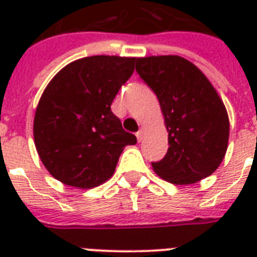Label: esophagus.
Listing matches in <instances>:
<instances>
[{
	"label": "esophagus",
	"mask_w": 257,
	"mask_h": 257,
	"mask_svg": "<svg viewBox=\"0 0 257 257\" xmlns=\"http://www.w3.org/2000/svg\"><path fill=\"white\" fill-rule=\"evenodd\" d=\"M136 137H137V140H139V141L143 140V137H144V129H140V131L136 133Z\"/></svg>",
	"instance_id": "esophagus-1"
}]
</instances>
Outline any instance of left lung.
Instances as JSON below:
<instances>
[{"label": "left lung", "mask_w": 257, "mask_h": 257, "mask_svg": "<svg viewBox=\"0 0 257 257\" xmlns=\"http://www.w3.org/2000/svg\"><path fill=\"white\" fill-rule=\"evenodd\" d=\"M137 73L156 93L168 131V152L152 163L161 179L188 185L211 176L228 148L229 120L205 74L180 56L137 58Z\"/></svg>", "instance_id": "left-lung-1"}]
</instances>
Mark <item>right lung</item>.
Returning a JSON list of instances; mask_svg holds the SVG:
<instances>
[{"instance_id": "right-lung-1", "label": "right lung", "mask_w": 257, "mask_h": 257, "mask_svg": "<svg viewBox=\"0 0 257 257\" xmlns=\"http://www.w3.org/2000/svg\"><path fill=\"white\" fill-rule=\"evenodd\" d=\"M135 57L92 56L76 60L48 84L34 114V144L58 181L90 189L114 173L135 135L110 110L113 98L135 70Z\"/></svg>"}]
</instances>
